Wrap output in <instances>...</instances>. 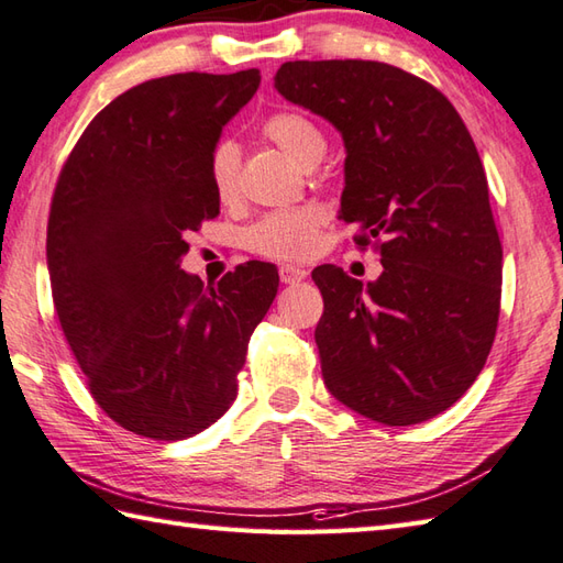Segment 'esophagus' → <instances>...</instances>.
Wrapping results in <instances>:
<instances>
[{
  "label": "esophagus",
  "mask_w": 563,
  "mask_h": 563,
  "mask_svg": "<svg viewBox=\"0 0 563 563\" xmlns=\"http://www.w3.org/2000/svg\"><path fill=\"white\" fill-rule=\"evenodd\" d=\"M307 278V271L300 268V266H290V263H285V266H280V280L288 283V285H295V283H302Z\"/></svg>",
  "instance_id": "34e87169"
}]
</instances>
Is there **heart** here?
Listing matches in <instances>:
<instances>
[{"label":"heart","instance_id":"b5f03b06","mask_svg":"<svg viewBox=\"0 0 563 563\" xmlns=\"http://www.w3.org/2000/svg\"><path fill=\"white\" fill-rule=\"evenodd\" d=\"M266 137L273 140L288 157L302 169L321 162L327 152V140L319 128L297 113H278L266 123ZM239 159L242 150L234 140H222L212 150L210 181L214 196L222 202H234L239 196ZM324 222V212L314 206L275 210L249 230V246L261 256L278 261H300L312 254L317 232Z\"/></svg>","mask_w":563,"mask_h":563}]
</instances>
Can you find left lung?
I'll list each match as a JSON object with an SVG mask.
<instances>
[{
  "instance_id": "8db88e82",
  "label": "left lung",
  "mask_w": 563,
  "mask_h": 563,
  "mask_svg": "<svg viewBox=\"0 0 563 563\" xmlns=\"http://www.w3.org/2000/svg\"><path fill=\"white\" fill-rule=\"evenodd\" d=\"M273 81L341 133L339 218L385 268L367 285L314 268L324 385L369 421H428L474 385L498 327L504 249L470 130L435 87L373 59H295Z\"/></svg>"
}]
</instances>
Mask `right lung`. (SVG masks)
<instances>
[{"mask_svg": "<svg viewBox=\"0 0 563 563\" xmlns=\"http://www.w3.org/2000/svg\"><path fill=\"white\" fill-rule=\"evenodd\" d=\"M258 84V69L142 81L93 118L57 178V319L91 397L130 433L184 440L218 421L278 292L273 263H242L218 285L181 271L186 232L220 214L212 150Z\"/></svg>", "mask_w": 563, "mask_h": 563, "instance_id": "add662e5", "label": "right lung"}]
</instances>
